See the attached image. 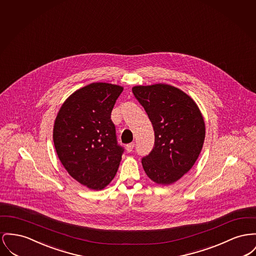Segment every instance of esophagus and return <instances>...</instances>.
Here are the masks:
<instances>
[{"label": "esophagus", "mask_w": 256, "mask_h": 256, "mask_svg": "<svg viewBox=\"0 0 256 256\" xmlns=\"http://www.w3.org/2000/svg\"><path fill=\"white\" fill-rule=\"evenodd\" d=\"M134 143L132 142V143L128 144V145L126 146V149L128 152H132V150H134Z\"/></svg>", "instance_id": "obj_1"}]
</instances>
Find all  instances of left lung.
Wrapping results in <instances>:
<instances>
[{"label":"left lung","mask_w":256,"mask_h":256,"mask_svg":"<svg viewBox=\"0 0 256 256\" xmlns=\"http://www.w3.org/2000/svg\"><path fill=\"white\" fill-rule=\"evenodd\" d=\"M132 92L154 130V144L142 166L150 180L170 184L196 164L205 139V122L196 102L166 84L136 86Z\"/></svg>","instance_id":"8db88e82"}]
</instances>
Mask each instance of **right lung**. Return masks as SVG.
I'll return each instance as SVG.
<instances>
[{
	"instance_id": "obj_1",
	"label": "right lung",
	"mask_w": 256,
	"mask_h": 256,
	"mask_svg": "<svg viewBox=\"0 0 256 256\" xmlns=\"http://www.w3.org/2000/svg\"><path fill=\"white\" fill-rule=\"evenodd\" d=\"M122 87L92 83L74 92L56 117L53 140L68 174L90 190L113 180L124 148L118 144L111 112Z\"/></svg>"
}]
</instances>
